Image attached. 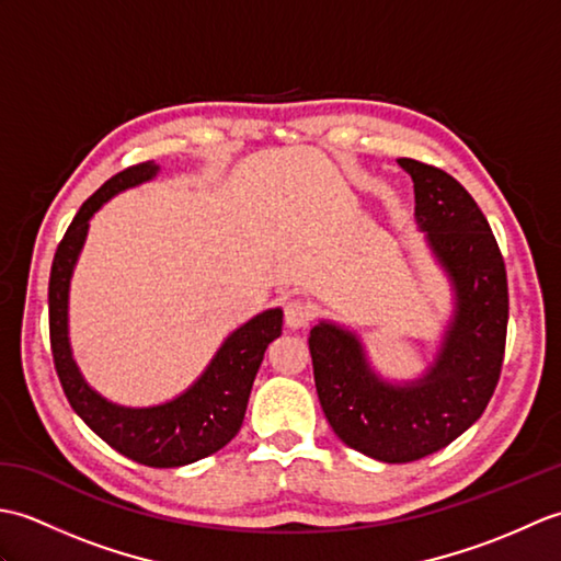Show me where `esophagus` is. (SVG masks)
<instances>
[{
    "label": "esophagus",
    "mask_w": 561,
    "mask_h": 561,
    "mask_svg": "<svg viewBox=\"0 0 561 561\" xmlns=\"http://www.w3.org/2000/svg\"><path fill=\"white\" fill-rule=\"evenodd\" d=\"M311 306L304 304L301 299H291L287 306H284V323H287L291 330H301L308 323H311Z\"/></svg>",
    "instance_id": "1"
}]
</instances>
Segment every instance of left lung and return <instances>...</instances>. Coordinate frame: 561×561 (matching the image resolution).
I'll list each match as a JSON object with an SVG mask.
<instances>
[{
    "mask_svg": "<svg viewBox=\"0 0 561 561\" xmlns=\"http://www.w3.org/2000/svg\"><path fill=\"white\" fill-rule=\"evenodd\" d=\"M398 163L412 178L416 226L453 291L434 362L424 376L392 383L376 374L356 332L320 320L308 337L332 432L380 462L420 460L480 420L502 374L508 323L504 257L478 202L446 171Z\"/></svg>",
    "mask_w": 561,
    "mask_h": 561,
    "instance_id": "8db88e82",
    "label": "left lung"
}]
</instances>
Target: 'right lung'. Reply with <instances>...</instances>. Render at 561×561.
Returning a JSON list of instances; mask_svg holds the SVG:
<instances>
[{"instance_id": "obj_1", "label": "right lung", "mask_w": 561, "mask_h": 561, "mask_svg": "<svg viewBox=\"0 0 561 561\" xmlns=\"http://www.w3.org/2000/svg\"><path fill=\"white\" fill-rule=\"evenodd\" d=\"M161 169L153 161L129 169L105 181L93 193L57 245L47 287L50 306L53 359L71 408L105 444L125 458L149 468H181L224 448L243 424L250 388L265 356L267 344L282 335V308H270L236 328L221 342L205 371L193 386L169 402L151 408H125L93 390L69 347V284L77 260L87 243L89 221L105 202L123 190L157 178Z\"/></svg>"}]
</instances>
